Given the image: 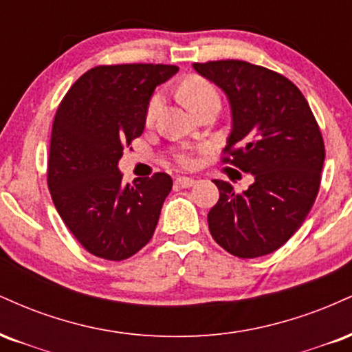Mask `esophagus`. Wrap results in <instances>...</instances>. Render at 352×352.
Segmentation results:
<instances>
[{
  "instance_id": "esophagus-1",
  "label": "esophagus",
  "mask_w": 352,
  "mask_h": 352,
  "mask_svg": "<svg viewBox=\"0 0 352 352\" xmlns=\"http://www.w3.org/2000/svg\"><path fill=\"white\" fill-rule=\"evenodd\" d=\"M176 184L179 186V188H191V186L196 184V179H192V177L179 176L176 177Z\"/></svg>"
}]
</instances>
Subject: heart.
Instances as JSON below:
<instances>
[{"label":"heart","mask_w":352,"mask_h":352,"mask_svg":"<svg viewBox=\"0 0 352 352\" xmlns=\"http://www.w3.org/2000/svg\"><path fill=\"white\" fill-rule=\"evenodd\" d=\"M179 92L186 105L191 109L194 113L199 111L202 107L209 105V103H221V98H219V92L216 87L210 84L206 78L192 76L188 77L181 84ZM161 103H163V98L161 95H153L151 100L148 102L146 113H144V120H146L148 125H151L155 122L156 117H158L161 110ZM176 161L181 164V166H192L194 164V156L189 151H181L176 155Z\"/></svg>","instance_id":"heart-1"}]
</instances>
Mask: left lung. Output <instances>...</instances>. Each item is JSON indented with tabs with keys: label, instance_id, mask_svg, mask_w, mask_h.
Wrapping results in <instances>:
<instances>
[{
	"label": "left lung",
	"instance_id": "left-lung-1",
	"mask_svg": "<svg viewBox=\"0 0 352 352\" xmlns=\"http://www.w3.org/2000/svg\"><path fill=\"white\" fill-rule=\"evenodd\" d=\"M224 90L232 131L222 163L254 175L247 191L216 179L209 230L239 258L268 255L300 229L320 191L324 142L300 89L282 74L245 60L192 64Z\"/></svg>",
	"mask_w": 352,
	"mask_h": 352
}]
</instances>
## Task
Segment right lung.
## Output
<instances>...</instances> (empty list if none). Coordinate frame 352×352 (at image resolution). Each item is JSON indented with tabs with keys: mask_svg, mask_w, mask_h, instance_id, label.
<instances>
[{
	"mask_svg": "<svg viewBox=\"0 0 352 352\" xmlns=\"http://www.w3.org/2000/svg\"><path fill=\"white\" fill-rule=\"evenodd\" d=\"M179 70L166 64L98 65L62 98L52 123L47 186L57 212L87 252L120 262L155 234L171 176L123 184L118 160L144 130L153 92Z\"/></svg>",
	"mask_w": 352,
	"mask_h": 352,
	"instance_id": "1",
	"label": "right lung"
}]
</instances>
